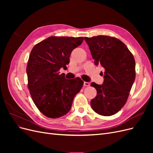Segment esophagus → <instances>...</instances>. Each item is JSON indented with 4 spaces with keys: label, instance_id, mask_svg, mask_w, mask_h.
Wrapping results in <instances>:
<instances>
[{
    "label": "esophagus",
    "instance_id": "34e87169",
    "mask_svg": "<svg viewBox=\"0 0 153 153\" xmlns=\"http://www.w3.org/2000/svg\"><path fill=\"white\" fill-rule=\"evenodd\" d=\"M84 85L86 86V87H89L90 85V83L89 82H84Z\"/></svg>",
    "mask_w": 153,
    "mask_h": 153
}]
</instances>
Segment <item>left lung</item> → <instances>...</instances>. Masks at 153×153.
I'll return each instance as SVG.
<instances>
[{
	"label": "left lung",
	"mask_w": 153,
	"mask_h": 153,
	"mask_svg": "<svg viewBox=\"0 0 153 153\" xmlns=\"http://www.w3.org/2000/svg\"><path fill=\"white\" fill-rule=\"evenodd\" d=\"M84 39L95 65L105 69L103 84H91L97 91L96 96L91 101V107L97 114L110 116L117 113L128 100L135 79V59L117 38L98 36Z\"/></svg>",
	"instance_id": "left-lung-1"
}]
</instances>
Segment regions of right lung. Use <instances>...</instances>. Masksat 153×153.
<instances>
[{
  "label": "right lung",
  "mask_w": 153,
  "mask_h": 153,
  "mask_svg": "<svg viewBox=\"0 0 153 153\" xmlns=\"http://www.w3.org/2000/svg\"><path fill=\"white\" fill-rule=\"evenodd\" d=\"M84 39L51 36L31 50L27 66L28 88L34 104L45 116L55 119L66 115L84 85L80 78L68 80L59 72L61 68H67L72 51Z\"/></svg>",
  "instance_id": "1"
}]
</instances>
